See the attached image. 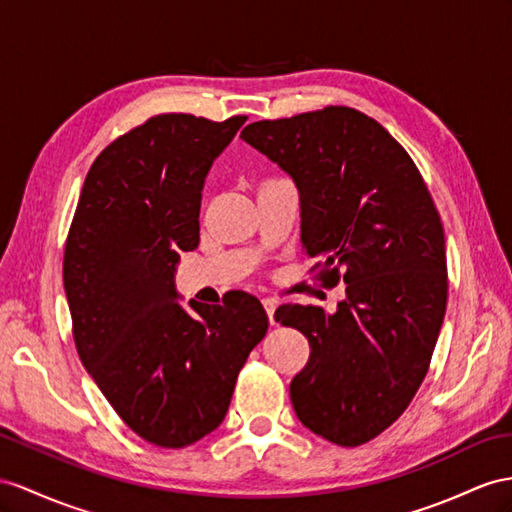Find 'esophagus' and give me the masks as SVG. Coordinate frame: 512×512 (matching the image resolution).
Listing matches in <instances>:
<instances>
[{
  "label": "esophagus",
  "instance_id": "1",
  "mask_svg": "<svg viewBox=\"0 0 512 512\" xmlns=\"http://www.w3.org/2000/svg\"><path fill=\"white\" fill-rule=\"evenodd\" d=\"M261 305H264V309H266V313H268L270 324H274V309H277V303H274L272 298H264V300H261Z\"/></svg>",
  "mask_w": 512,
  "mask_h": 512
}]
</instances>
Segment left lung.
<instances>
[{
  "instance_id": "left-lung-1",
  "label": "left lung",
  "mask_w": 512,
  "mask_h": 512,
  "mask_svg": "<svg viewBox=\"0 0 512 512\" xmlns=\"http://www.w3.org/2000/svg\"><path fill=\"white\" fill-rule=\"evenodd\" d=\"M242 140L294 179L300 242L322 283H346L335 313L274 311L311 348L290 385L296 417L344 448L368 443L411 404L441 331L448 272L437 207L409 153L359 110L251 123Z\"/></svg>"
}]
</instances>
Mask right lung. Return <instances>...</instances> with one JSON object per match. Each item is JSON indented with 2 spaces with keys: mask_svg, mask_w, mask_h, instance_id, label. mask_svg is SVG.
<instances>
[{
  "mask_svg": "<svg viewBox=\"0 0 512 512\" xmlns=\"http://www.w3.org/2000/svg\"><path fill=\"white\" fill-rule=\"evenodd\" d=\"M246 116L160 114L90 166L64 246L77 355L144 441L186 448L227 415L235 381L268 331L259 300H177L179 251L199 246L205 177Z\"/></svg>",
  "mask_w": 512,
  "mask_h": 512,
  "instance_id": "1",
  "label": "right lung"
}]
</instances>
